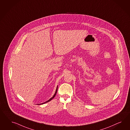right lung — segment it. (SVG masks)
<instances>
[{
	"label": "right lung",
	"mask_w": 130,
	"mask_h": 130,
	"mask_svg": "<svg viewBox=\"0 0 130 130\" xmlns=\"http://www.w3.org/2000/svg\"><path fill=\"white\" fill-rule=\"evenodd\" d=\"M57 90H58V86L57 87V88H56V91H55V94H54V95L51 97V98L50 99H49L48 101H46V102H44V103H40V104H38V105H41V104H43L44 103H47V102H49L50 101H51V100L52 99L54 98V97L55 96V95L56 94V93H57Z\"/></svg>",
	"instance_id": "1"
}]
</instances>
